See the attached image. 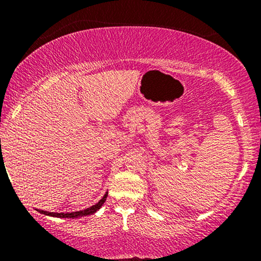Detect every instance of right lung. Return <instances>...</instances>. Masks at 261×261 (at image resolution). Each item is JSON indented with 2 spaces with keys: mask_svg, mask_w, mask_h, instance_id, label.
<instances>
[{
  "mask_svg": "<svg viewBox=\"0 0 261 261\" xmlns=\"http://www.w3.org/2000/svg\"><path fill=\"white\" fill-rule=\"evenodd\" d=\"M107 196H108V193H106V195L101 197V199L97 203H95V205H93V206H91V207H88L86 210H81V211H76V212H61V214H59V212H49V211H43V210H38V211L40 212V214L46 215V216H51V217L80 218L83 216H88V215H93L94 212H97L98 210L101 207V205H103L104 201L107 200Z\"/></svg>",
  "mask_w": 261,
  "mask_h": 261,
  "instance_id": "add662e5",
  "label": "right lung"
}]
</instances>
